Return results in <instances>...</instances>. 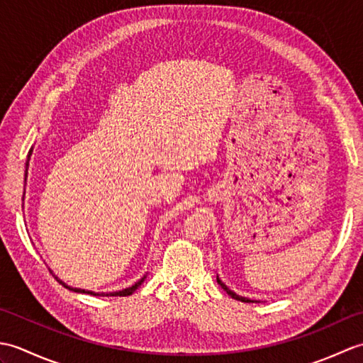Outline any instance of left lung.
<instances>
[{
	"label": "left lung",
	"mask_w": 363,
	"mask_h": 363,
	"mask_svg": "<svg viewBox=\"0 0 363 363\" xmlns=\"http://www.w3.org/2000/svg\"><path fill=\"white\" fill-rule=\"evenodd\" d=\"M217 282L221 285V289L225 290L230 298H234V299H237V301H242V303H254V301H251V299H248V298H243V296H238V295H235V293H234L233 290H229V289L226 287V285L220 281V277H218V276H217Z\"/></svg>",
	"instance_id": "1"
}]
</instances>
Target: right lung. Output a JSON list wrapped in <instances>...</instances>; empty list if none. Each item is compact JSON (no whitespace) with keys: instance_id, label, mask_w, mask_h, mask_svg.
Wrapping results in <instances>:
<instances>
[{"instance_id":"right-lung-1","label":"right lung","mask_w":363,"mask_h":363,"mask_svg":"<svg viewBox=\"0 0 363 363\" xmlns=\"http://www.w3.org/2000/svg\"><path fill=\"white\" fill-rule=\"evenodd\" d=\"M30 154H33V150H29V152H28V160H26V173H25V181H26V176H28V165H29V157H30ZM56 279H57V277H56ZM60 284H62L64 285V287H67V289H70V290H73V291H78V293H89V295H94V296H99V295H101V296H129V295H133V293L138 289V287H140V285H142V282L145 281V276L142 277V279L140 281H138L137 284H134L133 285V287H129V289H125V290H120V291H112V293H106V295H104V293H94V291H89V290H81V289H73V287H68V285H65L62 281H60V279H57Z\"/></svg>"}]
</instances>
